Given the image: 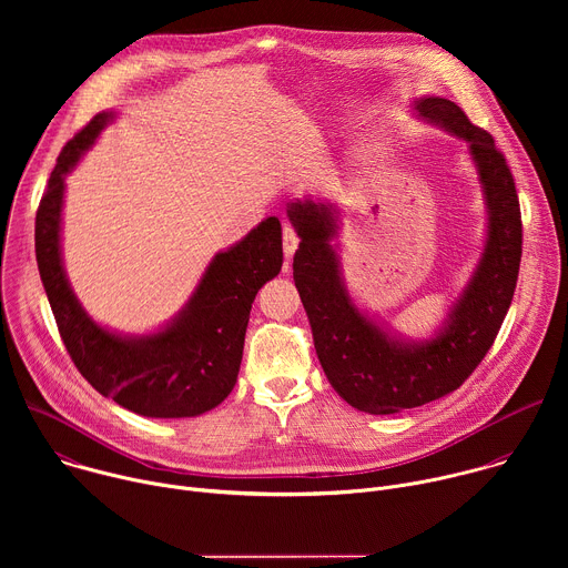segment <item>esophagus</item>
Instances as JSON below:
<instances>
[{
  "mask_svg": "<svg viewBox=\"0 0 568 568\" xmlns=\"http://www.w3.org/2000/svg\"><path fill=\"white\" fill-rule=\"evenodd\" d=\"M296 247H298V235H296V231L290 224H285L283 226V252H285V258H292Z\"/></svg>",
  "mask_w": 568,
  "mask_h": 568,
  "instance_id": "esophagus-1",
  "label": "esophagus"
}]
</instances>
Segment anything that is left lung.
<instances>
[{
  "label": "left lung",
  "instance_id": "obj_1",
  "mask_svg": "<svg viewBox=\"0 0 568 568\" xmlns=\"http://www.w3.org/2000/svg\"><path fill=\"white\" fill-rule=\"evenodd\" d=\"M414 110L467 143L488 213L483 254L434 337L414 342L393 335L355 305L337 254L342 220L335 204L312 197L287 204V217L301 237L294 283L321 368L351 407L373 416L423 407L474 373L506 318L521 263L519 197L495 139L447 99L423 97L414 101Z\"/></svg>",
  "mask_w": 568,
  "mask_h": 568
}]
</instances>
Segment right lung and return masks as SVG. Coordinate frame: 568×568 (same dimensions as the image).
<instances>
[{"label": "right lung", "mask_w": 568, "mask_h": 568, "mask_svg": "<svg viewBox=\"0 0 568 568\" xmlns=\"http://www.w3.org/2000/svg\"><path fill=\"white\" fill-rule=\"evenodd\" d=\"M114 116L97 114L58 156L36 215L40 278L69 357L101 395L145 418H195L215 409L235 386L252 303L283 265L281 222L272 215L217 252L166 326L148 335L101 326L69 285L60 233L64 178Z\"/></svg>", "instance_id": "1"}]
</instances>
